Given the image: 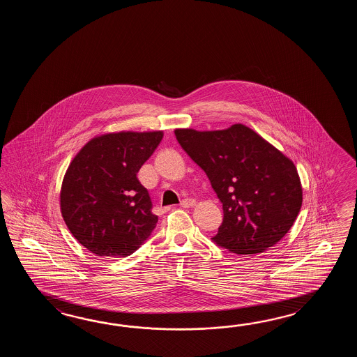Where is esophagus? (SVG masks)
<instances>
[{"label":"esophagus","instance_id":"34e87169","mask_svg":"<svg viewBox=\"0 0 357 357\" xmlns=\"http://www.w3.org/2000/svg\"><path fill=\"white\" fill-rule=\"evenodd\" d=\"M197 204V202L194 199H183L181 202L182 208H191Z\"/></svg>","mask_w":357,"mask_h":357}]
</instances>
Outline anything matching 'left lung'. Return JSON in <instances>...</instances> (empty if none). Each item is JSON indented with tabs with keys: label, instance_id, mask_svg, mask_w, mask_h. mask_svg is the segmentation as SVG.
<instances>
[{
	"label": "left lung",
	"instance_id": "left-lung-1",
	"mask_svg": "<svg viewBox=\"0 0 357 357\" xmlns=\"http://www.w3.org/2000/svg\"><path fill=\"white\" fill-rule=\"evenodd\" d=\"M175 135L223 205L214 243L246 255L284 237L303 205L300 176L287 155L243 123L214 131L176 129Z\"/></svg>",
	"mask_w": 357,
	"mask_h": 357
}]
</instances>
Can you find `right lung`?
<instances>
[{
  "label": "right lung",
  "mask_w": 357,
  "mask_h": 357,
  "mask_svg": "<svg viewBox=\"0 0 357 357\" xmlns=\"http://www.w3.org/2000/svg\"><path fill=\"white\" fill-rule=\"evenodd\" d=\"M163 131H119L91 139L70 162L60 191L70 232L97 257L125 258L151 236L158 217L137 172Z\"/></svg>",
  "instance_id": "1"
}]
</instances>
